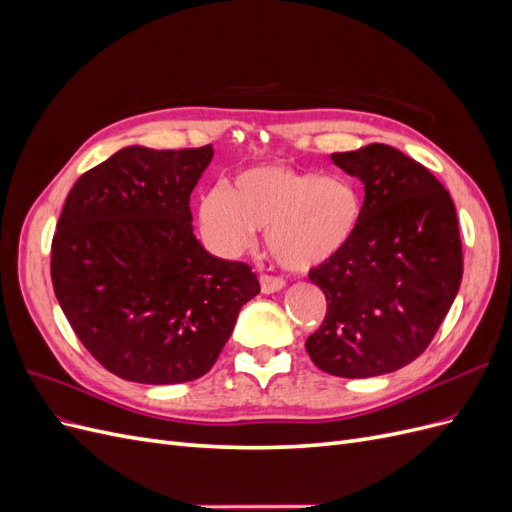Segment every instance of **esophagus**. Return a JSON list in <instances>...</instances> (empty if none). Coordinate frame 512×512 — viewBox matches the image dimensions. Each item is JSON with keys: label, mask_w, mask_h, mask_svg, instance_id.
I'll use <instances>...</instances> for the list:
<instances>
[{"label": "esophagus", "mask_w": 512, "mask_h": 512, "mask_svg": "<svg viewBox=\"0 0 512 512\" xmlns=\"http://www.w3.org/2000/svg\"><path fill=\"white\" fill-rule=\"evenodd\" d=\"M284 280L282 277H273V275H260V290L265 294H273L280 292L284 288Z\"/></svg>", "instance_id": "34e87169"}]
</instances>
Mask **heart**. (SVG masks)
<instances>
[{
    "instance_id": "b5f03b06",
    "label": "heart",
    "mask_w": 512,
    "mask_h": 512,
    "mask_svg": "<svg viewBox=\"0 0 512 512\" xmlns=\"http://www.w3.org/2000/svg\"><path fill=\"white\" fill-rule=\"evenodd\" d=\"M359 190L342 177H320L286 164L241 170L226 190L198 203V222L222 254H239L267 230L271 256L288 271H309L333 260L361 224Z\"/></svg>"
}]
</instances>
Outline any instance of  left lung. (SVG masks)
Here are the masks:
<instances>
[{"mask_svg":"<svg viewBox=\"0 0 512 512\" xmlns=\"http://www.w3.org/2000/svg\"><path fill=\"white\" fill-rule=\"evenodd\" d=\"M331 160L363 181L365 200L352 241L309 271L327 316L305 348L331 376L391 374L423 354L457 297V211L444 185L395 147L371 143Z\"/></svg>","mask_w":512,"mask_h":512,"instance_id":"8db88e82","label":"left lung"}]
</instances>
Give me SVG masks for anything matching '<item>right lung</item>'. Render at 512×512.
<instances>
[{"instance_id": "add662e5", "label": "right lung", "mask_w": 512, "mask_h": 512, "mask_svg": "<svg viewBox=\"0 0 512 512\" xmlns=\"http://www.w3.org/2000/svg\"><path fill=\"white\" fill-rule=\"evenodd\" d=\"M211 145L123 147L74 183L51 247L55 297L81 344L111 374L190 382L218 361L256 273L194 237L190 194Z\"/></svg>"}]
</instances>
